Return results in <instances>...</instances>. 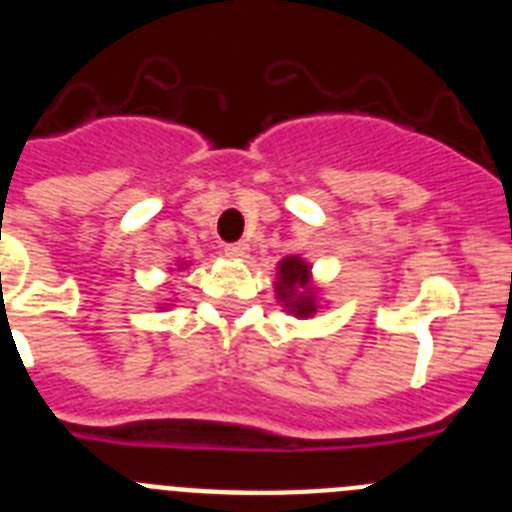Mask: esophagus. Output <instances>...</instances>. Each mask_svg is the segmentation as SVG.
I'll list each match as a JSON object with an SVG mask.
<instances>
[{
	"instance_id": "esophagus-1",
	"label": "esophagus",
	"mask_w": 512,
	"mask_h": 512,
	"mask_svg": "<svg viewBox=\"0 0 512 512\" xmlns=\"http://www.w3.org/2000/svg\"><path fill=\"white\" fill-rule=\"evenodd\" d=\"M225 253H228V256H233V259H243V256L248 253V243L246 241L228 243V246H225Z\"/></svg>"
}]
</instances>
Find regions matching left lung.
Returning a JSON list of instances; mask_svg holds the SVG:
<instances>
[{"mask_svg":"<svg viewBox=\"0 0 512 512\" xmlns=\"http://www.w3.org/2000/svg\"><path fill=\"white\" fill-rule=\"evenodd\" d=\"M307 271H310V266H307L305 261L297 259V256H287V259L279 264V297L287 300L289 312H295L300 318H310L312 312H315L312 297H295L297 287H307Z\"/></svg>","mask_w":512,"mask_h":512,"instance_id":"8db88e82","label":"left lung"}]
</instances>
